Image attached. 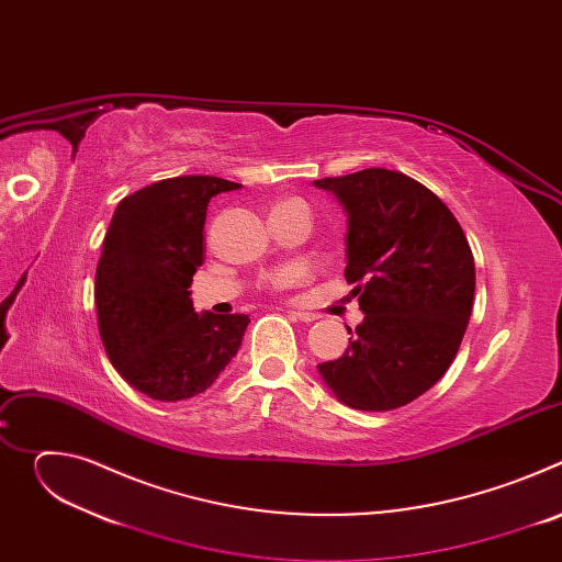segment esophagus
Here are the masks:
<instances>
[{"label": "esophagus", "instance_id": "obj_1", "mask_svg": "<svg viewBox=\"0 0 562 562\" xmlns=\"http://www.w3.org/2000/svg\"><path fill=\"white\" fill-rule=\"evenodd\" d=\"M286 313H291L295 319H300V323H313V319L317 317L315 313H308V311H295V308H289Z\"/></svg>", "mask_w": 562, "mask_h": 562}]
</instances>
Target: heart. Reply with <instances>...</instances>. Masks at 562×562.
<instances>
[{"label":"heart","mask_w":562,"mask_h":562,"mask_svg":"<svg viewBox=\"0 0 562 562\" xmlns=\"http://www.w3.org/2000/svg\"><path fill=\"white\" fill-rule=\"evenodd\" d=\"M289 202H293V200H289ZM282 204H284V202H282ZM278 206H280V204H278ZM302 278H304V271H302V269H297V267H289V269H282L280 273H276V276H273L271 286H273V289H278V291H282V289H289V286L297 284Z\"/></svg>","instance_id":"obj_1"}]
</instances>
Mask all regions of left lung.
<instances>
[{
	"instance_id": "left-lung-1",
	"label": "left lung",
	"mask_w": 562,
	"mask_h": 562,
	"mask_svg": "<svg viewBox=\"0 0 562 562\" xmlns=\"http://www.w3.org/2000/svg\"><path fill=\"white\" fill-rule=\"evenodd\" d=\"M349 215L345 278L364 313L338 360L317 364L351 409L391 412L429 391L467 331L475 265L462 226L418 180L362 169L317 180Z\"/></svg>"
}]
</instances>
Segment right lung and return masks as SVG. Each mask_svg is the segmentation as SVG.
<instances>
[{"label": "right lung", "mask_w": 562, "mask_h": 562, "mask_svg": "<svg viewBox=\"0 0 562 562\" xmlns=\"http://www.w3.org/2000/svg\"><path fill=\"white\" fill-rule=\"evenodd\" d=\"M243 184L213 176L159 180L126 195L95 273L98 327L117 373L159 403L206 391L243 345L245 313H195L211 198Z\"/></svg>", "instance_id": "add662e5"}]
</instances>
